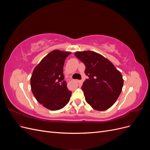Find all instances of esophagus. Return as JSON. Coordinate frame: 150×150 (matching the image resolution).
I'll list each match as a JSON object with an SVG mask.
<instances>
[{
	"label": "esophagus",
	"instance_id": "34e87169",
	"mask_svg": "<svg viewBox=\"0 0 150 150\" xmlns=\"http://www.w3.org/2000/svg\"><path fill=\"white\" fill-rule=\"evenodd\" d=\"M71 81H75L76 83H82V81H80V80H74V79H71Z\"/></svg>",
	"mask_w": 150,
	"mask_h": 150
}]
</instances>
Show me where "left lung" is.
<instances>
[{"mask_svg": "<svg viewBox=\"0 0 150 150\" xmlns=\"http://www.w3.org/2000/svg\"><path fill=\"white\" fill-rule=\"evenodd\" d=\"M74 55L86 67L88 79L81 89L86 102L96 110H108L121 93L123 79L121 72L106 58L94 51H78Z\"/></svg>", "mask_w": 150, "mask_h": 150, "instance_id": "left-lung-1", "label": "left lung"}]
</instances>
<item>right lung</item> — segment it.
Returning <instances> with one entry per match:
<instances>
[{"label":"right lung","instance_id":"add662e5","mask_svg":"<svg viewBox=\"0 0 150 150\" xmlns=\"http://www.w3.org/2000/svg\"><path fill=\"white\" fill-rule=\"evenodd\" d=\"M69 52L54 50L44 57L33 71L31 90L37 101L50 110L64 108L69 101L72 92L64 81L63 66Z\"/></svg>","mask_w":150,"mask_h":150}]
</instances>
